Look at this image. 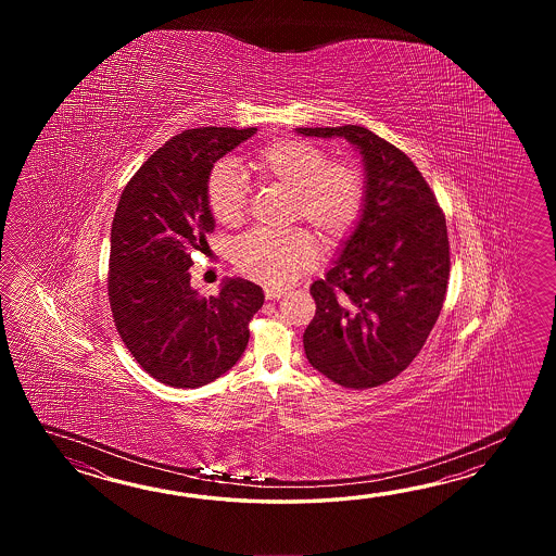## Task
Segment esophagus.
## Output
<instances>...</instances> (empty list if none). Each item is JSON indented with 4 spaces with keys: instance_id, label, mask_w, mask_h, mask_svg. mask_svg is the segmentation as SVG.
Instances as JSON below:
<instances>
[{
    "instance_id": "esophagus-1",
    "label": "esophagus",
    "mask_w": 556,
    "mask_h": 556,
    "mask_svg": "<svg viewBox=\"0 0 556 556\" xmlns=\"http://www.w3.org/2000/svg\"><path fill=\"white\" fill-rule=\"evenodd\" d=\"M283 294H286V292L280 290V288H273V286H266V288H264V295H266V300H280Z\"/></svg>"
}]
</instances>
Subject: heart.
Instances as JSON below:
<instances>
[{"mask_svg": "<svg viewBox=\"0 0 556 556\" xmlns=\"http://www.w3.org/2000/svg\"><path fill=\"white\" fill-rule=\"evenodd\" d=\"M262 182L294 190L292 216L318 230L328 247L352 235L366 206V177L348 161H330L318 144L278 139L258 149L249 161ZM206 201L220 225H240L249 211V182L232 161L214 166L206 182ZM319 258L314 235L302 228L283 232L254 230L235 247L238 270L266 286H286L312 270Z\"/></svg>", "mask_w": 556, "mask_h": 556, "instance_id": "1", "label": "heart"}]
</instances>
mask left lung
I'll return each instance as SVG.
<instances>
[{
	"mask_svg": "<svg viewBox=\"0 0 556 556\" xmlns=\"http://www.w3.org/2000/svg\"><path fill=\"white\" fill-rule=\"evenodd\" d=\"M343 137L364 159L366 206L340 258L309 286L307 362L333 383L378 388L421 352L450 282V238L433 190L407 154L359 125L295 129Z\"/></svg>",
	"mask_w": 556,
	"mask_h": 556,
	"instance_id": "8db88e82",
	"label": "left lung"
}]
</instances>
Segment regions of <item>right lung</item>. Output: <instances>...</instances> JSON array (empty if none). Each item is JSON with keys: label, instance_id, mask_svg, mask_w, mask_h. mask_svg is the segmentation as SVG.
I'll list each match as a JSON object with an SVG mask.
<instances>
[{"label": "right lung", "instance_id": "add662e5", "mask_svg": "<svg viewBox=\"0 0 556 556\" xmlns=\"http://www.w3.org/2000/svg\"><path fill=\"white\" fill-rule=\"evenodd\" d=\"M256 132L235 127L182 130L130 178L111 225L109 302L137 364L170 388H201L237 364L264 292L228 278L220 294L190 286V254L214 230L206 182L214 163Z\"/></svg>", "mask_w": 556, "mask_h": 556}]
</instances>
